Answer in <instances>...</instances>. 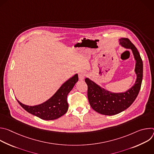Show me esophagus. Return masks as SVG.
<instances>
[{
  "label": "esophagus",
  "instance_id": "obj_1",
  "mask_svg": "<svg viewBox=\"0 0 154 154\" xmlns=\"http://www.w3.org/2000/svg\"><path fill=\"white\" fill-rule=\"evenodd\" d=\"M85 74L84 72L83 71H81L79 73V79L80 80H83L84 79H85Z\"/></svg>",
  "mask_w": 154,
  "mask_h": 154
}]
</instances>
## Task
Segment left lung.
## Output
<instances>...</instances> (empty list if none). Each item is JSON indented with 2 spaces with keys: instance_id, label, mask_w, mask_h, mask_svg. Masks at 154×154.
<instances>
[{
  "instance_id": "1",
  "label": "left lung",
  "mask_w": 154,
  "mask_h": 154,
  "mask_svg": "<svg viewBox=\"0 0 154 154\" xmlns=\"http://www.w3.org/2000/svg\"><path fill=\"white\" fill-rule=\"evenodd\" d=\"M119 45L130 49L135 60V72L137 79L134 85L122 93H113L105 90L89 78L85 79L88 85V98L91 108L96 112L112 116L118 114L128 108L136 99L141 86L143 64L140 53L136 47L127 38L119 40Z\"/></svg>"
}]
</instances>
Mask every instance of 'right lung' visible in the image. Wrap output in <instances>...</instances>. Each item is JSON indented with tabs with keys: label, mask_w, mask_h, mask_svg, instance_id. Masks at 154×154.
<instances>
[{
	"label": "right lung",
	"mask_w": 154,
	"mask_h": 154,
	"mask_svg": "<svg viewBox=\"0 0 154 154\" xmlns=\"http://www.w3.org/2000/svg\"><path fill=\"white\" fill-rule=\"evenodd\" d=\"M78 74H75L66 81L56 93L46 102L41 104L29 106L19 102L18 103L25 110L44 120H54L64 115L68 109L67 96L78 82Z\"/></svg>",
	"instance_id": "add662e5"
}]
</instances>
